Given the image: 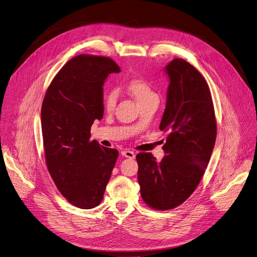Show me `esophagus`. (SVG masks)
Masks as SVG:
<instances>
[{
    "mask_svg": "<svg viewBox=\"0 0 257 257\" xmlns=\"http://www.w3.org/2000/svg\"><path fill=\"white\" fill-rule=\"evenodd\" d=\"M121 155H122L123 157H126V158L134 159V158H135V156H136V154H135L134 152L130 151V150H123V151L121 152Z\"/></svg>",
    "mask_w": 257,
    "mask_h": 257,
    "instance_id": "34e87169",
    "label": "esophagus"
}]
</instances>
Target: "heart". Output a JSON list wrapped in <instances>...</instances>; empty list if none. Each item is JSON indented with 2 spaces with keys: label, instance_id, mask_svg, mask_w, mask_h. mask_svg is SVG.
I'll list each match as a JSON object with an SVG mask.
<instances>
[{
  "label": "heart",
  "instance_id": "obj_1",
  "mask_svg": "<svg viewBox=\"0 0 257 257\" xmlns=\"http://www.w3.org/2000/svg\"><path fill=\"white\" fill-rule=\"evenodd\" d=\"M127 89L141 105L152 99H158L155 90L153 89L152 85L145 79H133L128 82ZM117 103V93L115 90H107L103 97V104L105 109L111 110Z\"/></svg>",
  "mask_w": 257,
  "mask_h": 257
}]
</instances>
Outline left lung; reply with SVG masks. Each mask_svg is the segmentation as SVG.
<instances>
[{
	"instance_id": "left-lung-1",
	"label": "left lung",
	"mask_w": 257,
	"mask_h": 257,
	"mask_svg": "<svg viewBox=\"0 0 257 257\" xmlns=\"http://www.w3.org/2000/svg\"><path fill=\"white\" fill-rule=\"evenodd\" d=\"M170 84L159 128L169 132L160 162L140 153L138 182L141 197L155 210H171L197 188L216 140V119L210 88L199 71L183 59L164 68Z\"/></svg>"
}]
</instances>
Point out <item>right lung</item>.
<instances>
[{"instance_id":"right-lung-1","label":"right lung","mask_w":257,"mask_h":257,"mask_svg":"<svg viewBox=\"0 0 257 257\" xmlns=\"http://www.w3.org/2000/svg\"><path fill=\"white\" fill-rule=\"evenodd\" d=\"M120 67L109 58L80 55L60 69L45 94L42 122L45 161L56 187L74 206H99L118 158L116 149L90 141L103 117V84Z\"/></svg>"}]
</instances>
